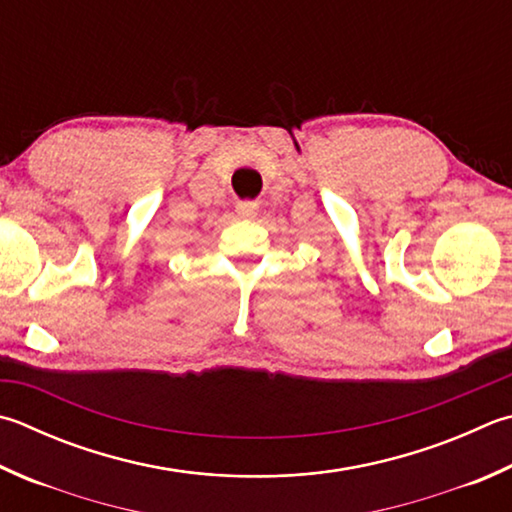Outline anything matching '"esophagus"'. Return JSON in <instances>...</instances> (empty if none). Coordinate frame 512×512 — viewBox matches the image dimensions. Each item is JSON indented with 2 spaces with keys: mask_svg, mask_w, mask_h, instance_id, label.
<instances>
[{
  "mask_svg": "<svg viewBox=\"0 0 512 512\" xmlns=\"http://www.w3.org/2000/svg\"><path fill=\"white\" fill-rule=\"evenodd\" d=\"M259 212V206L255 201H241L237 203V215L244 217V219H253Z\"/></svg>",
  "mask_w": 512,
  "mask_h": 512,
  "instance_id": "34e87169",
  "label": "esophagus"
}]
</instances>
